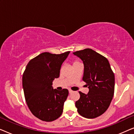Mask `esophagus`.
Returning a JSON list of instances; mask_svg holds the SVG:
<instances>
[{
  "label": "esophagus",
  "instance_id": "1",
  "mask_svg": "<svg viewBox=\"0 0 134 134\" xmlns=\"http://www.w3.org/2000/svg\"><path fill=\"white\" fill-rule=\"evenodd\" d=\"M69 93H73V91L71 90V89H69Z\"/></svg>",
  "mask_w": 134,
  "mask_h": 134
}]
</instances>
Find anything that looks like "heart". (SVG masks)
<instances>
[{
	"label": "heart",
	"instance_id": "b5f03b06",
	"mask_svg": "<svg viewBox=\"0 0 134 134\" xmlns=\"http://www.w3.org/2000/svg\"><path fill=\"white\" fill-rule=\"evenodd\" d=\"M79 62H77V61H76V62H74V63H73V64H75V63H78Z\"/></svg>",
	"mask_w": 134,
	"mask_h": 134
}]
</instances>
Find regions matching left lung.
Here are the masks:
<instances>
[{
    "label": "left lung",
    "instance_id": "8db88e82",
    "mask_svg": "<svg viewBox=\"0 0 134 134\" xmlns=\"http://www.w3.org/2000/svg\"><path fill=\"white\" fill-rule=\"evenodd\" d=\"M83 61L82 80L89 88L87 94L79 91L76 102L77 111L87 118H95L109 108L115 90V76L108 60L91 49L73 52Z\"/></svg>",
    "mask_w": 134,
    "mask_h": 134
}]
</instances>
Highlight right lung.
I'll use <instances>...</instances> for the list:
<instances>
[{"instance_id":"obj_1","label":"right lung","mask_w":134,"mask_h":134,"mask_svg":"<svg viewBox=\"0 0 134 134\" xmlns=\"http://www.w3.org/2000/svg\"><path fill=\"white\" fill-rule=\"evenodd\" d=\"M69 52L42 53L30 60L24 72L23 87L25 101L32 114L42 121H52L63 113L68 90L53 89L52 85L53 80L59 77L62 63Z\"/></svg>"}]
</instances>
